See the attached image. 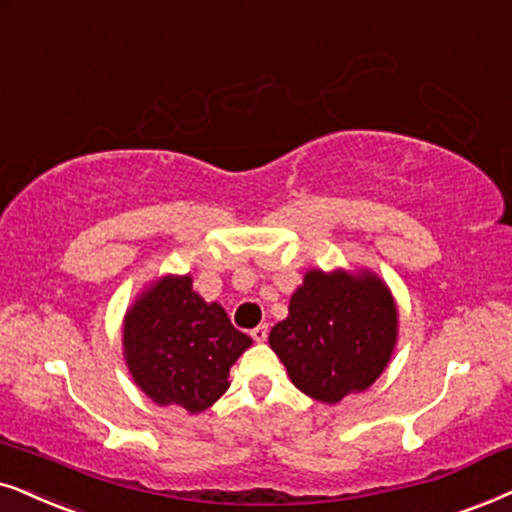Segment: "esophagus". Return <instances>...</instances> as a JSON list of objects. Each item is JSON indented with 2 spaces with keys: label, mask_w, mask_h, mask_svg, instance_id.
<instances>
[{
  "label": "esophagus",
  "mask_w": 512,
  "mask_h": 512,
  "mask_svg": "<svg viewBox=\"0 0 512 512\" xmlns=\"http://www.w3.org/2000/svg\"><path fill=\"white\" fill-rule=\"evenodd\" d=\"M250 335H252V340H255V342H264V340H267V335H269V326H267V323H260V326L252 328Z\"/></svg>",
  "instance_id": "34e87169"
}]
</instances>
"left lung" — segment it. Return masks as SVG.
<instances>
[{
	"instance_id": "left-lung-1",
	"label": "left lung",
	"mask_w": 512,
	"mask_h": 512,
	"mask_svg": "<svg viewBox=\"0 0 512 512\" xmlns=\"http://www.w3.org/2000/svg\"><path fill=\"white\" fill-rule=\"evenodd\" d=\"M269 345L297 390L335 404L375 383L397 338L390 290L373 276L309 271Z\"/></svg>"
}]
</instances>
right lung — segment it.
<instances>
[{
	"instance_id": "1",
	"label": "right lung",
	"mask_w": 512,
	"mask_h": 512,
	"mask_svg": "<svg viewBox=\"0 0 512 512\" xmlns=\"http://www.w3.org/2000/svg\"><path fill=\"white\" fill-rule=\"evenodd\" d=\"M125 357L155 404L198 413L229 390V368L252 338L234 328L219 304L191 288V276L163 278L125 319Z\"/></svg>"
}]
</instances>
